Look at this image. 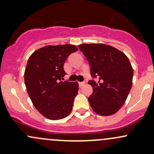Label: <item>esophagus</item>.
Masks as SVG:
<instances>
[{
    "label": "esophagus",
    "instance_id": "34e87169",
    "mask_svg": "<svg viewBox=\"0 0 154 154\" xmlns=\"http://www.w3.org/2000/svg\"><path fill=\"white\" fill-rule=\"evenodd\" d=\"M79 86L80 87H82L83 86H84L85 85V83L84 82H79Z\"/></svg>",
    "mask_w": 154,
    "mask_h": 154
}]
</instances>
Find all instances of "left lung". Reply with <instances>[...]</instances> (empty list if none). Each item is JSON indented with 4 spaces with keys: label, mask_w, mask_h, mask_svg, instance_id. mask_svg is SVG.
Segmentation results:
<instances>
[{
    "label": "left lung",
    "mask_w": 154,
    "mask_h": 154,
    "mask_svg": "<svg viewBox=\"0 0 154 154\" xmlns=\"http://www.w3.org/2000/svg\"><path fill=\"white\" fill-rule=\"evenodd\" d=\"M97 81L89 80L93 93L90 106L97 115L108 116L117 112L125 104L133 84V69L122 51L106 44L79 45Z\"/></svg>",
    "instance_id": "8db88e82"
}]
</instances>
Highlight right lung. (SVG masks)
I'll use <instances>...</instances> for the list:
<instances>
[{
	"mask_svg": "<svg viewBox=\"0 0 154 154\" xmlns=\"http://www.w3.org/2000/svg\"><path fill=\"white\" fill-rule=\"evenodd\" d=\"M78 50L74 45H47L34 51L24 71V83L33 106L44 117L60 120L72 110L79 86L77 82L62 81L64 63Z\"/></svg>",
	"mask_w": 154,
	"mask_h": 154,
	"instance_id": "add662e5",
	"label": "right lung"
}]
</instances>
